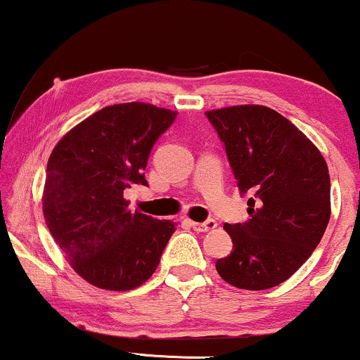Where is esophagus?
Instances as JSON below:
<instances>
[{"instance_id":"1","label":"esophagus","mask_w":360,"mask_h":360,"mask_svg":"<svg viewBox=\"0 0 360 360\" xmlns=\"http://www.w3.org/2000/svg\"><path fill=\"white\" fill-rule=\"evenodd\" d=\"M189 225H191L193 230H196V232H210V230L217 229V221L214 220H206L203 223L189 221Z\"/></svg>"}]
</instances>
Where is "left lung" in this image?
I'll return each mask as SVG.
<instances>
[{"mask_svg":"<svg viewBox=\"0 0 360 360\" xmlns=\"http://www.w3.org/2000/svg\"><path fill=\"white\" fill-rule=\"evenodd\" d=\"M225 143L249 220L225 223L232 254L217 260L223 281L269 289L307 262L330 220V174L323 155L278 111L240 105L206 111Z\"/></svg>","mask_w":360,"mask_h":360,"instance_id":"8db88e82","label":"left lung"}]
</instances>
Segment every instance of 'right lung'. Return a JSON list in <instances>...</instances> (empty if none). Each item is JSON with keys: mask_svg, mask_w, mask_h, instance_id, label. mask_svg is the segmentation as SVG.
<instances>
[{"mask_svg": "<svg viewBox=\"0 0 360 360\" xmlns=\"http://www.w3.org/2000/svg\"><path fill=\"white\" fill-rule=\"evenodd\" d=\"M177 111L122 103L93 113L64 135L47 162L44 218L71 267L108 291L139 288L154 274L171 220L130 212L123 191L147 186L148 155Z\"/></svg>", "mask_w": 360, "mask_h": 360, "instance_id": "add662e5", "label": "right lung"}]
</instances>
